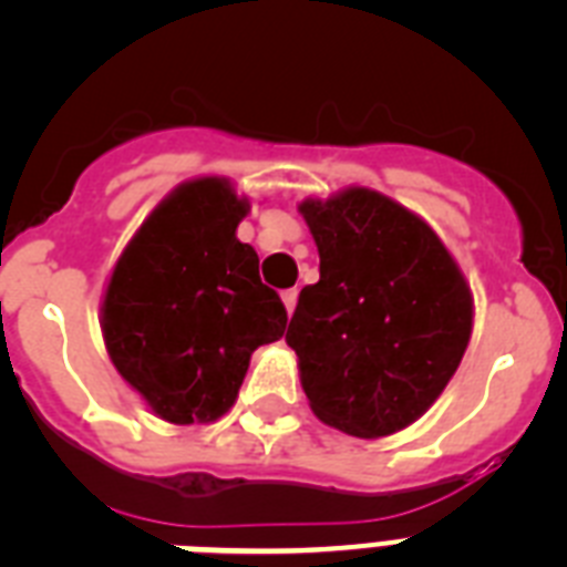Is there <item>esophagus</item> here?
Returning <instances> with one entry per match:
<instances>
[{
    "label": "esophagus",
    "mask_w": 567,
    "mask_h": 567,
    "mask_svg": "<svg viewBox=\"0 0 567 567\" xmlns=\"http://www.w3.org/2000/svg\"><path fill=\"white\" fill-rule=\"evenodd\" d=\"M280 300H284V307H287V312L292 315L295 312V303H298V289H287V292L280 295Z\"/></svg>",
    "instance_id": "obj_1"
}]
</instances>
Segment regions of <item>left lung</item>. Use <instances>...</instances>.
<instances>
[{
    "instance_id": "1",
    "label": "left lung",
    "mask_w": 567,
    "mask_h": 567,
    "mask_svg": "<svg viewBox=\"0 0 567 567\" xmlns=\"http://www.w3.org/2000/svg\"><path fill=\"white\" fill-rule=\"evenodd\" d=\"M320 255L287 329L320 423L403 432L457 372L474 327L463 269L417 213L369 187L298 204Z\"/></svg>"
}]
</instances>
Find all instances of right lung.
Instances as JSON below:
<instances>
[{
    "label": "right lung",
    "instance_id": "obj_1",
    "mask_svg": "<svg viewBox=\"0 0 567 567\" xmlns=\"http://www.w3.org/2000/svg\"><path fill=\"white\" fill-rule=\"evenodd\" d=\"M249 198L221 175L164 195L115 260L102 334L115 372L173 425L213 423L235 405L258 346L287 329L258 252L235 229Z\"/></svg>",
    "mask_w": 567,
    "mask_h": 567
}]
</instances>
